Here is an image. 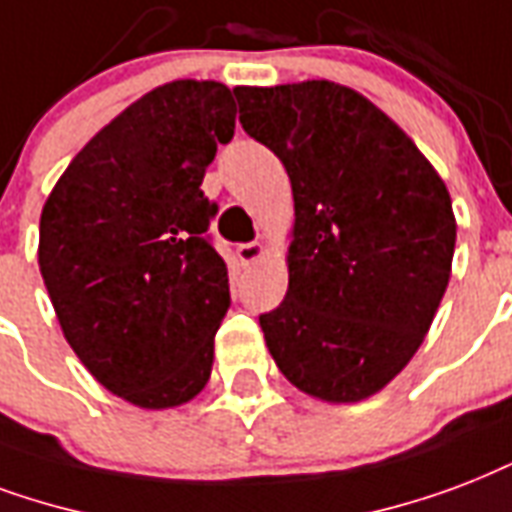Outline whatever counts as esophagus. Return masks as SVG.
Returning a JSON list of instances; mask_svg holds the SVG:
<instances>
[{
	"label": "esophagus",
	"instance_id": "obj_1",
	"mask_svg": "<svg viewBox=\"0 0 512 512\" xmlns=\"http://www.w3.org/2000/svg\"><path fill=\"white\" fill-rule=\"evenodd\" d=\"M263 255H265V247L260 244V241H249V244H239V247H236V257H239L244 265L255 263V260H260Z\"/></svg>",
	"mask_w": 512,
	"mask_h": 512
}]
</instances>
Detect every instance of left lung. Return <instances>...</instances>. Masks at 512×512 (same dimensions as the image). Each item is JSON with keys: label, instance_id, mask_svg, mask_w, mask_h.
Returning a JSON list of instances; mask_svg holds the SVG:
<instances>
[{"label": "left lung", "instance_id": "obj_1", "mask_svg": "<svg viewBox=\"0 0 512 512\" xmlns=\"http://www.w3.org/2000/svg\"><path fill=\"white\" fill-rule=\"evenodd\" d=\"M244 131L284 163L290 287L260 314L273 362L327 403H360L411 362L451 279L443 179L395 120L330 80L233 88Z\"/></svg>", "mask_w": 512, "mask_h": 512}]
</instances>
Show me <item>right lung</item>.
Segmentation results:
<instances>
[{
	"label": "right lung",
	"mask_w": 512,
	"mask_h": 512,
	"mask_svg": "<svg viewBox=\"0 0 512 512\" xmlns=\"http://www.w3.org/2000/svg\"><path fill=\"white\" fill-rule=\"evenodd\" d=\"M236 101L214 80L144 93L66 166L39 217V271L91 376L139 408L193 400L230 308L201 190Z\"/></svg>",
	"instance_id": "right-lung-1"
}]
</instances>
